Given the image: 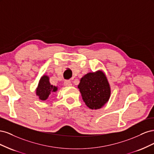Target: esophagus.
Here are the masks:
<instances>
[{"mask_svg": "<svg viewBox=\"0 0 154 154\" xmlns=\"http://www.w3.org/2000/svg\"><path fill=\"white\" fill-rule=\"evenodd\" d=\"M64 85L65 86H67V87H69V86H71L72 85V83L70 81L68 80H66L64 82Z\"/></svg>", "mask_w": 154, "mask_h": 154, "instance_id": "1", "label": "esophagus"}]
</instances>
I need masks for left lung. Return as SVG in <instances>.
<instances>
[{
    "label": "left lung",
    "instance_id": "8db88e82",
    "mask_svg": "<svg viewBox=\"0 0 154 154\" xmlns=\"http://www.w3.org/2000/svg\"><path fill=\"white\" fill-rule=\"evenodd\" d=\"M78 88L82 99L91 109H99L108 101L110 88L102 71L87 74L80 80Z\"/></svg>",
    "mask_w": 154,
    "mask_h": 154
}]
</instances>
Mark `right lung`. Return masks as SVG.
Here are the masks:
<instances>
[{"label": "right lung", "mask_w": 154, "mask_h": 154, "mask_svg": "<svg viewBox=\"0 0 154 154\" xmlns=\"http://www.w3.org/2000/svg\"><path fill=\"white\" fill-rule=\"evenodd\" d=\"M57 91V87L51 85L49 82V78L48 76H44L40 80L38 86L36 88V95L40 100H46L52 92Z\"/></svg>", "instance_id": "add662e5"}]
</instances>
